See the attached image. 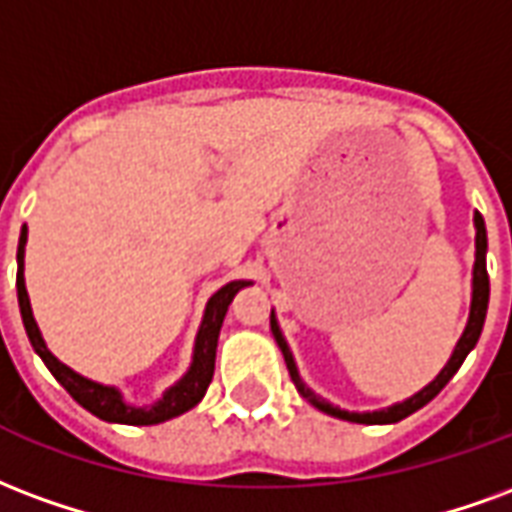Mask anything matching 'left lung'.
<instances>
[{"label":"left lung","instance_id":"8db88e82","mask_svg":"<svg viewBox=\"0 0 512 512\" xmlns=\"http://www.w3.org/2000/svg\"><path fill=\"white\" fill-rule=\"evenodd\" d=\"M486 253H488V237H486V220L480 212H475V267H472V302H469V319H466V327L458 343H455L453 354H450V360L447 365L436 374V379L425 384L423 390H417L414 395H409L406 401H398L393 406H384V409H374V412H349V409H341V406L330 404V401H324L322 395H316L308 387V384L302 382L300 371H297V363H294V354L289 349V343L283 338L281 333V324L275 319V311L270 313V327L272 335H275V341L281 346L283 360H286V368H289V376H292L294 387H297V393L308 401L311 406H316L319 412L324 414H333L338 420H349V423H398V420H404L409 414H414L417 409H423L428 401H434L436 395L442 393V387H445L450 379L455 376V371L461 368V363L466 360V354L475 349L477 338L483 333V322H486V311H488V272H486Z\"/></svg>","mask_w":512,"mask_h":512}]
</instances>
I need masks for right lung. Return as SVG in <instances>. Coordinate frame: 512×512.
<instances>
[{"mask_svg":"<svg viewBox=\"0 0 512 512\" xmlns=\"http://www.w3.org/2000/svg\"><path fill=\"white\" fill-rule=\"evenodd\" d=\"M24 248H26V226L21 229V237H18V308H21V319H24L26 335H29V343L32 349L40 354V360L46 363V368L54 374L67 393L76 398L78 404L84 406L87 412H92L100 420L106 423H122V425H158L166 423L171 417H179L188 409L199 404L207 387L212 382V374H215V349H218V335L220 327H223V319H226V311H229L234 294L240 292L242 286H248V281H231L226 283L223 289L212 294L207 300V308H204V319H201L199 333H196V343H193V360H190V368L185 371V376L174 382L160 395L155 404L149 406H133L125 401V395L119 393L117 387L111 384L92 382L87 376L76 374L73 368H67L65 363H59L54 354L48 352L46 341L40 335V327H37L35 316H32V305H29V294H26V281H24Z\"/></svg>","mask_w":512,"mask_h":512,"instance_id":"add662e5","label":"right lung"}]
</instances>
